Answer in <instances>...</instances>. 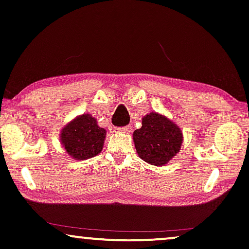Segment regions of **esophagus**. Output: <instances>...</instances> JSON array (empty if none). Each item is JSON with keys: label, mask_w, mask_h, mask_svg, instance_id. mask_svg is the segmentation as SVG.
Segmentation results:
<instances>
[{"label": "esophagus", "mask_w": 249, "mask_h": 249, "mask_svg": "<svg viewBox=\"0 0 249 249\" xmlns=\"http://www.w3.org/2000/svg\"><path fill=\"white\" fill-rule=\"evenodd\" d=\"M118 132H121V133H128V132H131V127L130 126H123V127H118L117 128Z\"/></svg>", "instance_id": "esophagus-1"}]
</instances>
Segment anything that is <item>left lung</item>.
Listing matches in <instances>:
<instances>
[{
    "mask_svg": "<svg viewBox=\"0 0 249 249\" xmlns=\"http://www.w3.org/2000/svg\"><path fill=\"white\" fill-rule=\"evenodd\" d=\"M133 141L141 160L161 166L180 150L182 133L174 122L149 112L142 118V126L133 132Z\"/></svg>",
    "mask_w": 249,
    "mask_h": 249,
    "instance_id": "left-lung-1",
    "label": "left lung"
}]
</instances>
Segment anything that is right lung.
<instances>
[{"label":"right lung","instance_id":"1","mask_svg":"<svg viewBox=\"0 0 249 249\" xmlns=\"http://www.w3.org/2000/svg\"><path fill=\"white\" fill-rule=\"evenodd\" d=\"M106 130L90 115H81L62 130L61 141L67 153L75 160H87L101 153Z\"/></svg>","mask_w":249,"mask_h":249}]
</instances>
